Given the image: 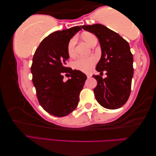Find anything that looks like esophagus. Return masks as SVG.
<instances>
[{
    "label": "esophagus",
    "mask_w": 156,
    "mask_h": 156,
    "mask_svg": "<svg viewBox=\"0 0 156 156\" xmlns=\"http://www.w3.org/2000/svg\"><path fill=\"white\" fill-rule=\"evenodd\" d=\"M86 76H87L88 78H90L92 75H90V74H86Z\"/></svg>",
    "instance_id": "1"
}]
</instances>
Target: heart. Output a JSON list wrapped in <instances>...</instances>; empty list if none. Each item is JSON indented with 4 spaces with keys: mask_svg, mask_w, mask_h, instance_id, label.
<instances>
[{
    "mask_svg": "<svg viewBox=\"0 0 156 156\" xmlns=\"http://www.w3.org/2000/svg\"><path fill=\"white\" fill-rule=\"evenodd\" d=\"M83 40L90 46H92L94 40L96 39L95 36L92 34H85L82 37ZM76 38L73 37L68 43L67 51L69 57H73L75 55ZM96 62V58L93 57L88 58H79L74 62V66L77 70L82 72H88L93 68L94 63Z\"/></svg>",
    "mask_w": 156,
    "mask_h": 156,
    "instance_id": "heart-1",
    "label": "heart"
}]
</instances>
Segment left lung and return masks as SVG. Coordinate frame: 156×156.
<instances>
[{
  "mask_svg": "<svg viewBox=\"0 0 156 156\" xmlns=\"http://www.w3.org/2000/svg\"><path fill=\"white\" fill-rule=\"evenodd\" d=\"M81 27L98 38L101 57L96 70L100 74L106 71L107 75L104 79L93 75L98 81L94 88L97 101L106 108H120L129 98L133 76V58L129 43L103 25H82Z\"/></svg>",
  "mask_w": 156,
  "mask_h": 156,
  "instance_id": "left-lung-1",
  "label": "left lung"
}]
</instances>
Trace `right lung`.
I'll return each instance as SVG.
<instances>
[{
	"mask_svg": "<svg viewBox=\"0 0 156 156\" xmlns=\"http://www.w3.org/2000/svg\"><path fill=\"white\" fill-rule=\"evenodd\" d=\"M81 30L75 26L52 33L42 41L33 57L31 72L38 100L45 111L56 117L68 115L76 108L87 79L80 70L66 66L68 43ZM66 73L71 78L64 82Z\"/></svg>",
	"mask_w": 156,
	"mask_h": 156,
	"instance_id": "1",
	"label": "right lung"
}]
</instances>
